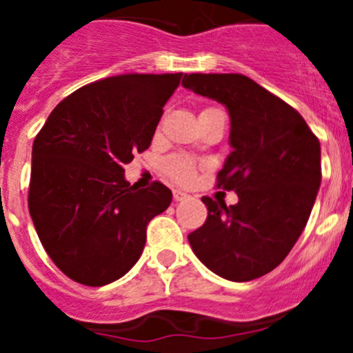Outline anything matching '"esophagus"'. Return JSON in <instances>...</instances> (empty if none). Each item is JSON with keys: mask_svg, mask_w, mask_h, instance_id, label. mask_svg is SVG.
<instances>
[{"mask_svg": "<svg viewBox=\"0 0 353 353\" xmlns=\"http://www.w3.org/2000/svg\"><path fill=\"white\" fill-rule=\"evenodd\" d=\"M173 198H174V201H183V199L189 198V194H187V192L179 191V189H176V191H173Z\"/></svg>", "mask_w": 353, "mask_h": 353, "instance_id": "1", "label": "esophagus"}]
</instances>
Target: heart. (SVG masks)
Returning a JSON list of instances; mask_svg holds the SVG:
<instances>
[{"label":"heart","mask_w":353,"mask_h":353,"mask_svg":"<svg viewBox=\"0 0 353 353\" xmlns=\"http://www.w3.org/2000/svg\"><path fill=\"white\" fill-rule=\"evenodd\" d=\"M164 171L170 174L174 182L191 183L194 179L196 166L194 162L185 155H173L164 162Z\"/></svg>","instance_id":"heart-1"}]
</instances>
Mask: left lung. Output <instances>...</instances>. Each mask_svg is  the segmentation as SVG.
Returning a JSON list of instances; mask_svg holds the SVG:
<instances>
[{
	"label": "left lung",
	"instance_id": "left-lung-1",
	"mask_svg": "<svg viewBox=\"0 0 353 353\" xmlns=\"http://www.w3.org/2000/svg\"><path fill=\"white\" fill-rule=\"evenodd\" d=\"M182 84L228 109L233 150L217 187L239 196L230 207L205 196L207 221L187 239L212 272L251 281L285 260L310 219L322 182L320 141L292 105L248 76L185 74Z\"/></svg>",
	"mask_w": 353,
	"mask_h": 353
}]
</instances>
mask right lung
Listing matches in <instances>:
<instances>
[{"mask_svg": "<svg viewBox=\"0 0 353 353\" xmlns=\"http://www.w3.org/2000/svg\"><path fill=\"white\" fill-rule=\"evenodd\" d=\"M179 74H121L86 84L52 109L33 141L28 207L65 276L104 286L141 256L146 226L171 203L161 182L138 189L123 164L152 143Z\"/></svg>", "mask_w": 353, "mask_h": 353, "instance_id": "obj_1", "label": "right lung"}]
</instances>
